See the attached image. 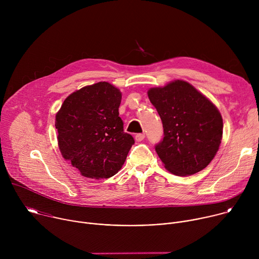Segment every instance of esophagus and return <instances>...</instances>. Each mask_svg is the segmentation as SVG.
<instances>
[{
	"label": "esophagus",
	"mask_w": 259,
	"mask_h": 259,
	"mask_svg": "<svg viewBox=\"0 0 259 259\" xmlns=\"http://www.w3.org/2000/svg\"><path fill=\"white\" fill-rule=\"evenodd\" d=\"M144 137H145V135H144L143 133H139V134H136V135H135V140H136L137 142H139V141H142V140L144 139Z\"/></svg>",
	"instance_id": "34e87169"
}]
</instances>
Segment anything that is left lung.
Here are the masks:
<instances>
[{
	"label": "left lung",
	"mask_w": 259,
	"mask_h": 259,
	"mask_svg": "<svg viewBox=\"0 0 259 259\" xmlns=\"http://www.w3.org/2000/svg\"><path fill=\"white\" fill-rule=\"evenodd\" d=\"M147 95L163 123L164 138L156 152L165 168L178 176L206 168L223 139L224 122L218 108L182 80L150 88Z\"/></svg>",
	"instance_id": "1"
}]
</instances>
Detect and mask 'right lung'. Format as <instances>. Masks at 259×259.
Returning <instances> with one entry per match:
<instances>
[{"instance_id": "obj_1", "label": "right lung", "mask_w": 259, "mask_h": 259, "mask_svg": "<svg viewBox=\"0 0 259 259\" xmlns=\"http://www.w3.org/2000/svg\"><path fill=\"white\" fill-rule=\"evenodd\" d=\"M122 92L107 82L69 94L55 117L59 151L83 176L109 178L119 172L134 143L119 117Z\"/></svg>"}]
</instances>
